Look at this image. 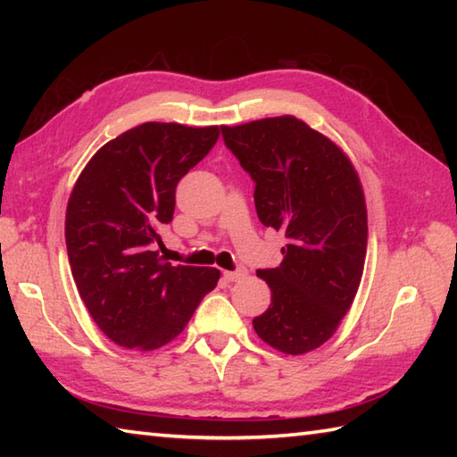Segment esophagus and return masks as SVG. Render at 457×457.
Here are the masks:
<instances>
[{
	"mask_svg": "<svg viewBox=\"0 0 457 457\" xmlns=\"http://www.w3.org/2000/svg\"><path fill=\"white\" fill-rule=\"evenodd\" d=\"M223 277H226L228 280H231V283H237V280H244L247 277V269L245 267H239L236 270H223Z\"/></svg>",
	"mask_w": 457,
	"mask_h": 457,
	"instance_id": "esophagus-1",
	"label": "esophagus"
}]
</instances>
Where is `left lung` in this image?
Instances as JSON below:
<instances>
[{
  "instance_id": "obj_1",
  "label": "left lung",
  "mask_w": 457,
  "mask_h": 457,
  "mask_svg": "<svg viewBox=\"0 0 457 457\" xmlns=\"http://www.w3.org/2000/svg\"><path fill=\"white\" fill-rule=\"evenodd\" d=\"M228 149L255 180L261 223L283 231L275 269L257 277L270 304L257 336L287 355L326 344L352 308L367 253L363 187L347 154L295 115L221 125Z\"/></svg>"
}]
</instances>
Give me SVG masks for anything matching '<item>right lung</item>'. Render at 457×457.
<instances>
[{
	"instance_id": "right-lung-1",
	"label": "right lung",
	"mask_w": 457,
	"mask_h": 457,
	"mask_svg": "<svg viewBox=\"0 0 457 457\" xmlns=\"http://www.w3.org/2000/svg\"><path fill=\"white\" fill-rule=\"evenodd\" d=\"M218 137V125L141 123L96 151L74 184L64 223L74 283L121 347L151 352L172 342L218 285V269L172 267L151 251L172 220L179 180Z\"/></svg>"
}]
</instances>
